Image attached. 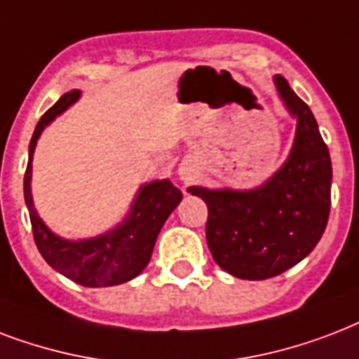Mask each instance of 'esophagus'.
<instances>
[{"label":"esophagus","mask_w":359,"mask_h":359,"mask_svg":"<svg viewBox=\"0 0 359 359\" xmlns=\"http://www.w3.org/2000/svg\"><path fill=\"white\" fill-rule=\"evenodd\" d=\"M180 176H182L183 182H191L194 177V170L193 168H189V166H183L182 170H180Z\"/></svg>","instance_id":"34e87169"}]
</instances>
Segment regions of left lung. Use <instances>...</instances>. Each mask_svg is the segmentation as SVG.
<instances>
[{
  "label": "left lung",
  "instance_id": "1",
  "mask_svg": "<svg viewBox=\"0 0 359 359\" xmlns=\"http://www.w3.org/2000/svg\"><path fill=\"white\" fill-rule=\"evenodd\" d=\"M279 95L298 118L280 170L255 191L191 187L208 204L205 240L213 260L240 279L262 280L304 260L320 241L332 205V159L311 108L283 76Z\"/></svg>",
  "mask_w": 359,
  "mask_h": 359
}]
</instances>
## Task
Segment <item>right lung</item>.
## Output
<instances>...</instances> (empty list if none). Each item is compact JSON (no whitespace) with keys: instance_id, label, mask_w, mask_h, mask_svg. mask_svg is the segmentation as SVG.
Wrapping results in <instances>:
<instances>
[{"instance_id":"right-lung-1","label":"right lung","mask_w":359,"mask_h":359,"mask_svg":"<svg viewBox=\"0 0 359 359\" xmlns=\"http://www.w3.org/2000/svg\"><path fill=\"white\" fill-rule=\"evenodd\" d=\"M80 97V91H69L48 108L39 119L29 142V161L24 174V198H26L29 221H32L33 240L39 252L46 262L82 286H114L135 279L146 268L154 252V245L163 224L174 208L182 202V191L174 187L168 180L151 182L138 191L133 210L118 229L91 240L69 241L57 238L41 221L33 208L32 198V159L37 138L46 125L71 107Z\"/></svg>"}]
</instances>
